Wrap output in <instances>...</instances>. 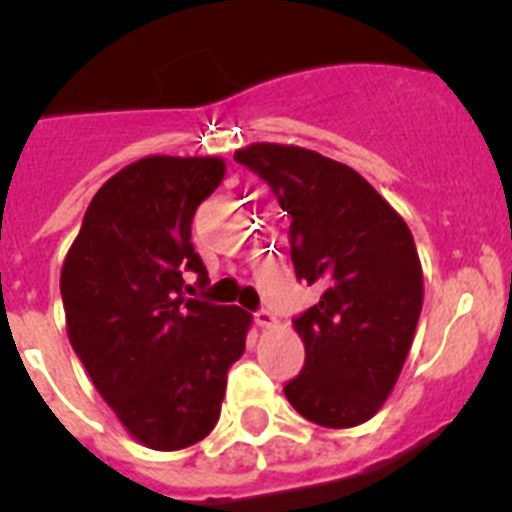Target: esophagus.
Wrapping results in <instances>:
<instances>
[{
    "label": "esophagus",
    "instance_id": "esophagus-1",
    "mask_svg": "<svg viewBox=\"0 0 512 512\" xmlns=\"http://www.w3.org/2000/svg\"><path fill=\"white\" fill-rule=\"evenodd\" d=\"M255 323L260 328H275V326H278V315L272 313L270 308H260L255 313Z\"/></svg>",
    "mask_w": 512,
    "mask_h": 512
}]
</instances>
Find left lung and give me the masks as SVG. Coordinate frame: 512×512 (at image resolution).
Returning <instances> with one entry per match:
<instances>
[{
  "label": "left lung",
  "instance_id": "1",
  "mask_svg": "<svg viewBox=\"0 0 512 512\" xmlns=\"http://www.w3.org/2000/svg\"><path fill=\"white\" fill-rule=\"evenodd\" d=\"M234 161L290 214V260L321 300L295 315L305 364L283 386L310 422L364 424L394 389L422 313V265L407 222L346 164L298 146L252 143Z\"/></svg>",
  "mask_w": 512,
  "mask_h": 512
}]
</instances>
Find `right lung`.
Returning <instances> with one entry per match:
<instances>
[{
  "label": "right lung",
  "mask_w": 512,
  "mask_h": 512,
  "mask_svg": "<svg viewBox=\"0 0 512 512\" xmlns=\"http://www.w3.org/2000/svg\"><path fill=\"white\" fill-rule=\"evenodd\" d=\"M224 176L214 156H148L105 181L60 275L68 336L123 427L151 450L207 437L250 313L189 298L207 288L191 219Z\"/></svg>",
  "instance_id": "obj_1"
}]
</instances>
